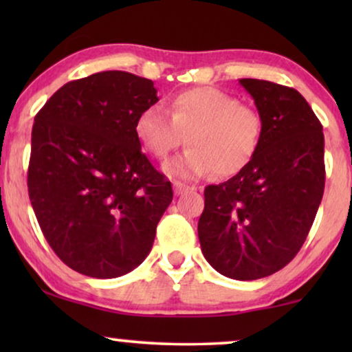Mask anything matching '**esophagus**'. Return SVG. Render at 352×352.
<instances>
[{"instance_id":"34e87169","label":"esophagus","mask_w":352,"mask_h":352,"mask_svg":"<svg viewBox=\"0 0 352 352\" xmlns=\"http://www.w3.org/2000/svg\"><path fill=\"white\" fill-rule=\"evenodd\" d=\"M173 189H175V194L176 195H182V194H186V192H189V190L194 189V187L187 186V184H184V182H181V181H173Z\"/></svg>"}]
</instances>
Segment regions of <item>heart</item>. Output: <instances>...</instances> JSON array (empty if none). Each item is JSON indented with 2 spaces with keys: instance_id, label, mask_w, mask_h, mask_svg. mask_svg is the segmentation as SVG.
I'll return each instance as SVG.
<instances>
[{
  "instance_id": "1",
  "label": "heart",
  "mask_w": 352,
  "mask_h": 352,
  "mask_svg": "<svg viewBox=\"0 0 352 352\" xmlns=\"http://www.w3.org/2000/svg\"><path fill=\"white\" fill-rule=\"evenodd\" d=\"M138 113L134 134L148 155L165 160L187 141L184 155L165 165L171 176L229 177L248 166L263 139V115L218 88L184 89L168 102Z\"/></svg>"
}]
</instances>
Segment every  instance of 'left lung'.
I'll use <instances>...</instances> for the list:
<instances>
[{
	"instance_id": "obj_1",
	"label": "left lung",
	"mask_w": 352,
	"mask_h": 352,
	"mask_svg": "<svg viewBox=\"0 0 352 352\" xmlns=\"http://www.w3.org/2000/svg\"><path fill=\"white\" fill-rule=\"evenodd\" d=\"M240 85L263 115V139L245 170L205 187L199 240L219 274L256 280L285 267L309 234L325 187L324 133L296 89L254 78Z\"/></svg>"
}]
</instances>
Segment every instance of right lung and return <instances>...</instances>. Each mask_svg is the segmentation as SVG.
Returning <instances> with one entry per match:
<instances>
[{"instance_id": "1", "label": "right lung", "mask_w": 352, "mask_h": 352, "mask_svg": "<svg viewBox=\"0 0 352 352\" xmlns=\"http://www.w3.org/2000/svg\"><path fill=\"white\" fill-rule=\"evenodd\" d=\"M158 100L152 80L109 70L69 81L36 113L28 197L62 263L96 278L151 253L171 182L141 152L134 122Z\"/></svg>"}]
</instances>
